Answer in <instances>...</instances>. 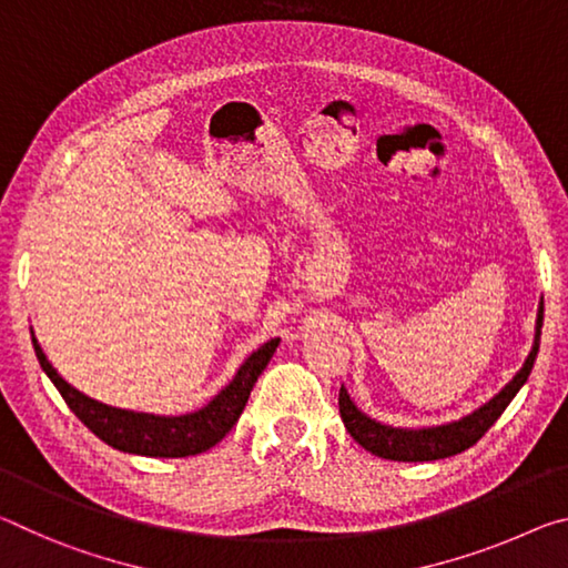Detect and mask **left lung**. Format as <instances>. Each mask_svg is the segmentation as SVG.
<instances>
[{
    "mask_svg": "<svg viewBox=\"0 0 568 568\" xmlns=\"http://www.w3.org/2000/svg\"><path fill=\"white\" fill-rule=\"evenodd\" d=\"M541 327H544V302L538 304L536 339H534L531 355H528V359L524 362V367L518 369V375L510 379V383L500 389L494 399H488L486 405H480L478 410L460 417V420L435 425V427H417V430H410V427L383 425L362 413L359 407L349 399L345 385H342L339 389L342 423H345L347 433L362 445V448L387 460L423 463V460L450 458V455L468 450L470 445H476L483 435L488 433V427L504 415V410L510 405V399L516 397V393L524 387L528 375H531L534 362L538 355V339H541Z\"/></svg>",
    "mask_w": 568,
    "mask_h": 568,
    "instance_id": "8db88e82",
    "label": "left lung"
}]
</instances>
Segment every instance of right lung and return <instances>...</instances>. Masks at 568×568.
<instances>
[{"mask_svg":"<svg viewBox=\"0 0 568 568\" xmlns=\"http://www.w3.org/2000/svg\"><path fill=\"white\" fill-rule=\"evenodd\" d=\"M34 355L40 359L44 375L52 379V385L60 389L64 403L70 410L85 423L102 443L113 445L115 450L148 455V458H185V455H199L216 445L223 435L244 413L251 389L262 375L268 359L274 357L278 339L266 342L251 355L244 365L239 367L236 377L211 399L206 407L196 413L185 415H151V413H133L120 410V407L102 405L98 399L82 395L70 383L58 375L42 347L37 345L32 332Z\"/></svg>","mask_w":568,"mask_h":568,"instance_id":"right-lung-1","label":"right lung"}]
</instances>
